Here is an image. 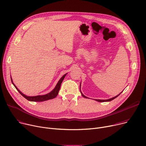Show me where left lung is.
Here are the masks:
<instances>
[{
    "label": "left lung",
    "mask_w": 146,
    "mask_h": 146,
    "mask_svg": "<svg viewBox=\"0 0 146 146\" xmlns=\"http://www.w3.org/2000/svg\"><path fill=\"white\" fill-rule=\"evenodd\" d=\"M121 92L120 94H119V95H117V96H115V97H113V98H111V99H109V100H96V101H98V102H106V101H112V100H113V99H115V98H116L117 96H119V95H120L121 94ZM82 93V92H81ZM82 96L83 97H84V98H87V97H86V96H84L82 93Z\"/></svg>",
    "instance_id": "8db88e82"
}]
</instances>
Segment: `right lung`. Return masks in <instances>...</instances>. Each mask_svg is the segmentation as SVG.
Listing matches in <instances>:
<instances>
[{"instance_id": "add662e5", "label": "right lung", "mask_w": 146, "mask_h": 146, "mask_svg": "<svg viewBox=\"0 0 146 146\" xmlns=\"http://www.w3.org/2000/svg\"><path fill=\"white\" fill-rule=\"evenodd\" d=\"M66 74H65L64 75H63L62 78L60 79L59 81L58 82V83H57L55 88L53 90L50 92H49V93L46 94V95H43V96H34V97H29V96H26L25 95L23 94L22 92L16 87V86L14 84V83H13V81H12V79L11 78V81L13 83V84L15 86V87H16V88L17 89V90L20 92V94L23 96L25 98L27 99V100L29 101H35V102H41V101H46V100H51V99H53L55 98L58 94V92H59V91L60 90V86H61V84H62V81L63 80V79L64 78V77L66 76Z\"/></svg>"}]
</instances>
